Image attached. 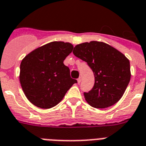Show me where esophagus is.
<instances>
[{
    "label": "esophagus",
    "mask_w": 146,
    "mask_h": 146,
    "mask_svg": "<svg viewBox=\"0 0 146 146\" xmlns=\"http://www.w3.org/2000/svg\"><path fill=\"white\" fill-rule=\"evenodd\" d=\"M81 81H82V79H81V77H79V79H77V82H78V83H80V82H81Z\"/></svg>",
    "instance_id": "obj_1"
}]
</instances>
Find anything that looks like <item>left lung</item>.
Segmentation results:
<instances>
[{
	"instance_id": "left-lung-1",
	"label": "left lung",
	"mask_w": 146,
	"mask_h": 146,
	"mask_svg": "<svg viewBox=\"0 0 146 146\" xmlns=\"http://www.w3.org/2000/svg\"><path fill=\"white\" fill-rule=\"evenodd\" d=\"M73 53L87 62L94 75V85L84 92L92 106L104 109L120 100L131 79L130 61L124 54L105 42L92 41L76 45Z\"/></svg>"
}]
</instances>
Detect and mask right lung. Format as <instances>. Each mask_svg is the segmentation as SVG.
Instances as JSON below:
<instances>
[{
	"label": "right lung",
	"mask_w": 146,
	"mask_h": 146,
	"mask_svg": "<svg viewBox=\"0 0 146 146\" xmlns=\"http://www.w3.org/2000/svg\"><path fill=\"white\" fill-rule=\"evenodd\" d=\"M70 42H51L26 55L20 64L24 93L34 106L49 109L61 101L74 83L64 61L73 51Z\"/></svg>",
	"instance_id": "obj_1"
}]
</instances>
